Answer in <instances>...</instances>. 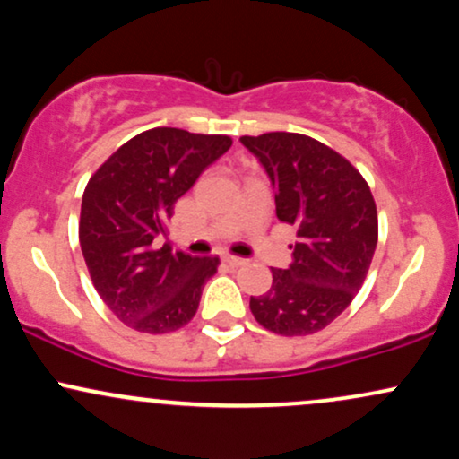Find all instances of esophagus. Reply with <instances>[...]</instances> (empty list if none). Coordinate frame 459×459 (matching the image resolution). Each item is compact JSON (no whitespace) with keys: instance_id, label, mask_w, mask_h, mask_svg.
Listing matches in <instances>:
<instances>
[{"instance_id":"1","label":"esophagus","mask_w":459,"mask_h":459,"mask_svg":"<svg viewBox=\"0 0 459 459\" xmlns=\"http://www.w3.org/2000/svg\"><path fill=\"white\" fill-rule=\"evenodd\" d=\"M222 261H224L229 267H241V265H244V263H246V259H241V256H233V255L222 256Z\"/></svg>"}]
</instances>
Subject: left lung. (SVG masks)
<instances>
[{
	"mask_svg": "<svg viewBox=\"0 0 459 459\" xmlns=\"http://www.w3.org/2000/svg\"><path fill=\"white\" fill-rule=\"evenodd\" d=\"M273 187L276 215L298 229L293 261L272 270V289L250 298L263 328L282 336L324 330L360 291L377 246V212L360 172L302 134L239 138Z\"/></svg>",
	"mask_w": 459,
	"mask_h": 459,
	"instance_id": "obj_1",
	"label": "left lung"
}]
</instances>
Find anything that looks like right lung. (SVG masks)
I'll list each match as a JSON object with an SVG mask.
<instances>
[{"mask_svg":"<svg viewBox=\"0 0 459 459\" xmlns=\"http://www.w3.org/2000/svg\"><path fill=\"white\" fill-rule=\"evenodd\" d=\"M230 144L229 135L155 127L125 142L88 181L79 246L97 293L129 328L163 334L196 315L220 259L172 252L161 237L177 200Z\"/></svg>","mask_w":459,"mask_h":459,"instance_id":"add662e5","label":"right lung"}]
</instances>
